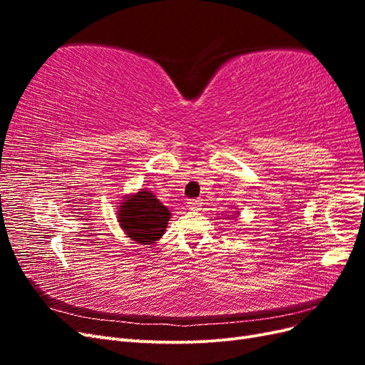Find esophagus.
<instances>
[{
	"label": "esophagus",
	"mask_w": 365,
	"mask_h": 365,
	"mask_svg": "<svg viewBox=\"0 0 365 365\" xmlns=\"http://www.w3.org/2000/svg\"><path fill=\"white\" fill-rule=\"evenodd\" d=\"M189 208L190 210H200L202 207V201L201 200H189Z\"/></svg>",
	"instance_id": "esophagus-1"
}]
</instances>
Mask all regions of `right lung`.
Listing matches in <instances>:
<instances>
[{"label": "right lung", "instance_id": "obj_1", "mask_svg": "<svg viewBox=\"0 0 365 365\" xmlns=\"http://www.w3.org/2000/svg\"><path fill=\"white\" fill-rule=\"evenodd\" d=\"M117 212L121 230L141 245H152L160 240L170 219L168 207L163 205L155 195L143 189L125 196Z\"/></svg>", "mask_w": 365, "mask_h": 365}]
</instances>
